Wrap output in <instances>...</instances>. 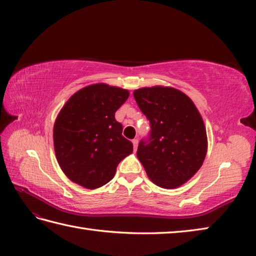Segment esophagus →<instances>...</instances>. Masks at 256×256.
<instances>
[{
  "label": "esophagus",
  "mask_w": 256,
  "mask_h": 256,
  "mask_svg": "<svg viewBox=\"0 0 256 256\" xmlns=\"http://www.w3.org/2000/svg\"><path fill=\"white\" fill-rule=\"evenodd\" d=\"M132 144H134V149L137 150V146H138V139H134L132 140Z\"/></svg>",
  "instance_id": "1"
}]
</instances>
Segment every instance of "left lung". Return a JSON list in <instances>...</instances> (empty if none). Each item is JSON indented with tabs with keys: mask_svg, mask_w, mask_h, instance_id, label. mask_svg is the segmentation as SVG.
<instances>
[{
	"mask_svg": "<svg viewBox=\"0 0 256 256\" xmlns=\"http://www.w3.org/2000/svg\"><path fill=\"white\" fill-rule=\"evenodd\" d=\"M134 98L151 127L137 151L148 176L164 188L183 185L200 168L207 153L200 112L188 96L168 86L136 90Z\"/></svg>",
	"mask_w": 256,
	"mask_h": 256,
	"instance_id": "8db88e82",
	"label": "left lung"
}]
</instances>
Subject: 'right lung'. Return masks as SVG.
I'll return each mask as SVG.
<instances>
[{"mask_svg": "<svg viewBox=\"0 0 256 256\" xmlns=\"http://www.w3.org/2000/svg\"><path fill=\"white\" fill-rule=\"evenodd\" d=\"M129 92L104 83L84 88L62 107L54 126L56 160L64 173L85 188L108 183L122 158L132 153L115 112Z\"/></svg>", "mask_w": 256, "mask_h": 256, "instance_id": "right-lung-1", "label": "right lung"}]
</instances>
